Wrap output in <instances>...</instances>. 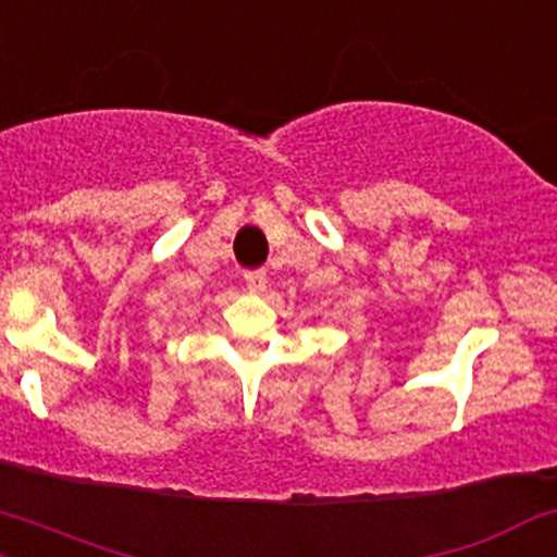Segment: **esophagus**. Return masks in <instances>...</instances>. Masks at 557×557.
<instances>
[{
	"label": "esophagus",
	"mask_w": 557,
	"mask_h": 557,
	"mask_svg": "<svg viewBox=\"0 0 557 557\" xmlns=\"http://www.w3.org/2000/svg\"><path fill=\"white\" fill-rule=\"evenodd\" d=\"M245 288H248L250 294H263V290H267V272H263V269H250V272H245Z\"/></svg>",
	"instance_id": "1"
}]
</instances>
